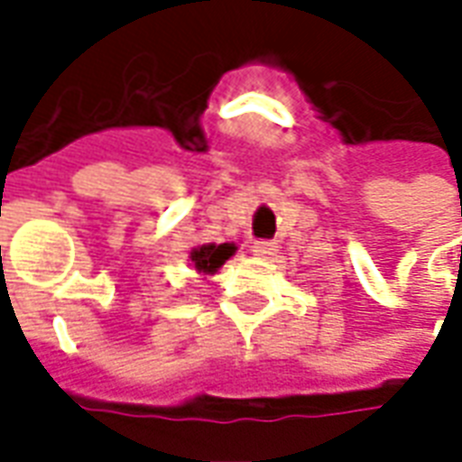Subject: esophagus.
<instances>
[{"label":"esophagus","mask_w":462,"mask_h":462,"mask_svg":"<svg viewBox=\"0 0 462 462\" xmlns=\"http://www.w3.org/2000/svg\"><path fill=\"white\" fill-rule=\"evenodd\" d=\"M252 252L257 254V257H264V260H270L277 254V242L272 240H257L252 245Z\"/></svg>","instance_id":"1"}]
</instances>
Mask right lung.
<instances>
[{
	"instance_id": "obj_1",
	"label": "right lung",
	"mask_w": 462,
	"mask_h": 462,
	"mask_svg": "<svg viewBox=\"0 0 462 462\" xmlns=\"http://www.w3.org/2000/svg\"><path fill=\"white\" fill-rule=\"evenodd\" d=\"M235 245L232 242H222V245H200V247H195L190 252V262L195 270L200 272V274H215V272L220 270L225 262L230 260L232 254H235Z\"/></svg>"
}]
</instances>
